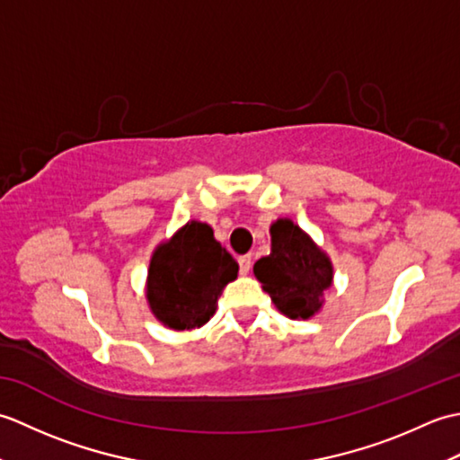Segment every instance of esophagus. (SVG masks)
Here are the masks:
<instances>
[{"label": "esophagus", "mask_w": 460, "mask_h": 460, "mask_svg": "<svg viewBox=\"0 0 460 460\" xmlns=\"http://www.w3.org/2000/svg\"><path fill=\"white\" fill-rule=\"evenodd\" d=\"M251 265H252V257H251V255L239 257V270H241V275H249Z\"/></svg>", "instance_id": "34e87169"}]
</instances>
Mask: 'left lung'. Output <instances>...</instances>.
I'll return each instance as SVG.
<instances>
[{"instance_id": "left-lung-1", "label": "left lung", "mask_w": 460, "mask_h": 460, "mask_svg": "<svg viewBox=\"0 0 460 460\" xmlns=\"http://www.w3.org/2000/svg\"><path fill=\"white\" fill-rule=\"evenodd\" d=\"M269 231L270 252L255 262L252 272L280 314L290 320L314 318L334 285L328 252L288 217L272 221Z\"/></svg>"}]
</instances>
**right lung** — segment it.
<instances>
[{
  "mask_svg": "<svg viewBox=\"0 0 460 460\" xmlns=\"http://www.w3.org/2000/svg\"><path fill=\"white\" fill-rule=\"evenodd\" d=\"M237 272V261L215 241L209 225L191 219L154 249L146 300L165 328H201L213 318L217 298Z\"/></svg>",
  "mask_w": 460,
  "mask_h": 460,
  "instance_id": "obj_1",
  "label": "right lung"
}]
</instances>
